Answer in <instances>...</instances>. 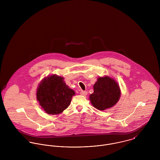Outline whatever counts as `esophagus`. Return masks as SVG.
I'll use <instances>...</instances> for the list:
<instances>
[{
    "label": "esophagus",
    "instance_id": "obj_1",
    "mask_svg": "<svg viewBox=\"0 0 160 160\" xmlns=\"http://www.w3.org/2000/svg\"><path fill=\"white\" fill-rule=\"evenodd\" d=\"M80 94H81V95H84V96H86V95L88 94V92L81 91L80 92Z\"/></svg>",
    "mask_w": 160,
    "mask_h": 160
}]
</instances>
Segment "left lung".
Wrapping results in <instances>:
<instances>
[{
  "label": "left lung",
  "mask_w": 160,
  "mask_h": 160,
  "mask_svg": "<svg viewBox=\"0 0 160 160\" xmlns=\"http://www.w3.org/2000/svg\"><path fill=\"white\" fill-rule=\"evenodd\" d=\"M93 93L90 95L92 105L99 110H105L114 106L120 97V89L114 79L105 76L98 78L93 86Z\"/></svg>",
  "instance_id": "8db88e82"
}]
</instances>
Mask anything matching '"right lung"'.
<instances>
[{
    "label": "right lung",
    "instance_id": "1",
    "mask_svg": "<svg viewBox=\"0 0 160 160\" xmlns=\"http://www.w3.org/2000/svg\"><path fill=\"white\" fill-rule=\"evenodd\" d=\"M74 94L63 78L53 75L47 77L41 82L36 95L39 105L47 113L57 114L68 108Z\"/></svg>",
    "mask_w": 160,
    "mask_h": 160
}]
</instances>
